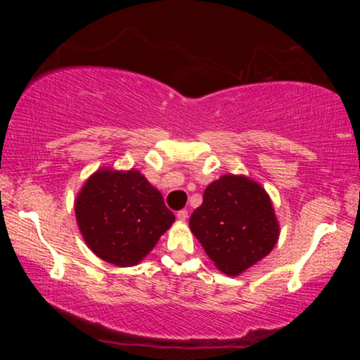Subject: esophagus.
<instances>
[{
	"instance_id": "1",
	"label": "esophagus",
	"mask_w": 360,
	"mask_h": 360,
	"mask_svg": "<svg viewBox=\"0 0 360 360\" xmlns=\"http://www.w3.org/2000/svg\"><path fill=\"white\" fill-rule=\"evenodd\" d=\"M176 217H178V221L184 222V221H187V217H188V212H187L186 210H181V211H178V214H176Z\"/></svg>"
}]
</instances>
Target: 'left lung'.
Returning <instances> with one entry per match:
<instances>
[{"instance_id":"8db88e82","label":"left lung","mask_w":360,"mask_h":360,"mask_svg":"<svg viewBox=\"0 0 360 360\" xmlns=\"http://www.w3.org/2000/svg\"><path fill=\"white\" fill-rule=\"evenodd\" d=\"M217 270L238 276L271 252L279 224L270 195L243 174H224L205 188L188 222Z\"/></svg>"}]
</instances>
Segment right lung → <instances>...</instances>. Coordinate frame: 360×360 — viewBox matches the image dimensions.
<instances>
[{
  "mask_svg": "<svg viewBox=\"0 0 360 360\" xmlns=\"http://www.w3.org/2000/svg\"><path fill=\"white\" fill-rule=\"evenodd\" d=\"M75 212L85 245L115 266L138 265L174 222L162 193L133 168L96 169L79 191Z\"/></svg>",
  "mask_w": 360,
  "mask_h": 360,
  "instance_id": "obj_1",
  "label": "right lung"
}]
</instances>
